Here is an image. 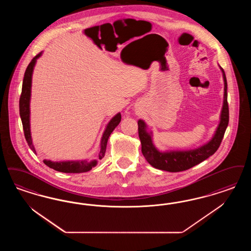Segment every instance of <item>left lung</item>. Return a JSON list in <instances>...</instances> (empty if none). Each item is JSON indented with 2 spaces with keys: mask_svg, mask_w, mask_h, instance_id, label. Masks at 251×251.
<instances>
[{
  "mask_svg": "<svg viewBox=\"0 0 251 251\" xmlns=\"http://www.w3.org/2000/svg\"><path fill=\"white\" fill-rule=\"evenodd\" d=\"M221 68L224 80V97L221 113V121L213 137L206 144L189 151H160L153 144L152 131H148L146 122L138 121V134L142 145V153L146 160L156 169L167 172L188 170L212 156L221 146L225 130L229 123V106L227 94V80L224 70Z\"/></svg>",
  "mask_w": 251,
  "mask_h": 251,
  "instance_id": "8db88e82",
  "label": "left lung"
}]
</instances>
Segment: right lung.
<instances>
[{
	"label": "right lung",
	"instance_id": "add662e5",
	"mask_svg": "<svg viewBox=\"0 0 251 251\" xmlns=\"http://www.w3.org/2000/svg\"><path fill=\"white\" fill-rule=\"evenodd\" d=\"M43 52H40L38 55H36L28 65L27 69L24 74V78L22 83V90L20 99V119L23 125V130L26 141L30 147V150L33 152H36L33 147L32 140H31V134H30V92H31V79H32V73L36 63V60L40 58ZM121 121V113H118L116 116H114L111 121L106 125V128L102 133L101 139H100V151L98 153V159L101 160L104 157L105 151H106V145L107 141L110 136L112 131L115 130V128L120 124ZM97 160H92L88 161L86 160H79V161H52L44 160V163L52 168L54 170L62 173H85L90 171L93 167L97 165Z\"/></svg>",
	"mask_w": 251,
	"mask_h": 251
}]
</instances>
